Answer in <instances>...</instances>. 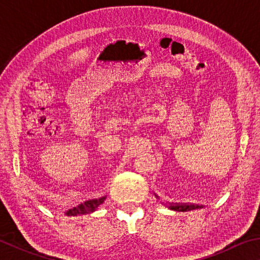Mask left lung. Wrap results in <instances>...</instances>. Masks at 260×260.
Segmentation results:
<instances>
[{
    "mask_svg": "<svg viewBox=\"0 0 260 260\" xmlns=\"http://www.w3.org/2000/svg\"><path fill=\"white\" fill-rule=\"evenodd\" d=\"M169 208L173 211H178V212H187V211H191V210H197V209H202L203 205H193V204H171Z\"/></svg>",
    "mask_w": 260,
    "mask_h": 260,
    "instance_id": "obj_1",
    "label": "left lung"
}]
</instances>
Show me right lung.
I'll list each match as a JSON object with an SVG mask.
<instances>
[{
	"label": "right lung",
	"instance_id": "add662e5",
	"mask_svg": "<svg viewBox=\"0 0 260 260\" xmlns=\"http://www.w3.org/2000/svg\"><path fill=\"white\" fill-rule=\"evenodd\" d=\"M105 200V196L100 197V199H95V200H89L83 202V203L79 204L77 208H73L71 210H69L65 212V214L68 217H77V215H83V214H89L93 213L94 211L98 210L99 206L103 203Z\"/></svg>",
	"mask_w": 260,
	"mask_h": 260
}]
</instances>
